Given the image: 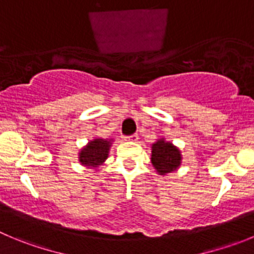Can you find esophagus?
<instances>
[{"mask_svg": "<svg viewBox=\"0 0 254 254\" xmlns=\"http://www.w3.org/2000/svg\"><path fill=\"white\" fill-rule=\"evenodd\" d=\"M138 134H132V135H130V136H127V138H125V140L127 141H136L138 140Z\"/></svg>", "mask_w": 254, "mask_h": 254, "instance_id": "esophagus-1", "label": "esophagus"}]
</instances>
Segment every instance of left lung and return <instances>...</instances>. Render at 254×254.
<instances>
[{
    "mask_svg": "<svg viewBox=\"0 0 254 254\" xmlns=\"http://www.w3.org/2000/svg\"><path fill=\"white\" fill-rule=\"evenodd\" d=\"M150 159L158 174L167 175L181 167L182 154L174 144L167 141L164 138H160L151 144Z\"/></svg>",
    "mask_w": 254,
    "mask_h": 254,
    "instance_id": "1",
    "label": "left lung"
}]
</instances>
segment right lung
<instances>
[{
    "instance_id": "right-lung-1",
    "label": "right lung",
    "mask_w": 254,
    "mask_h": 254,
    "mask_svg": "<svg viewBox=\"0 0 254 254\" xmlns=\"http://www.w3.org/2000/svg\"><path fill=\"white\" fill-rule=\"evenodd\" d=\"M113 139L95 138L90 140L79 153V162L90 169H98L108 159L109 150L113 144Z\"/></svg>"
}]
</instances>
